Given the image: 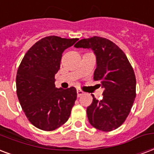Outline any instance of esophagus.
Returning <instances> with one entry per match:
<instances>
[{
    "mask_svg": "<svg viewBox=\"0 0 154 154\" xmlns=\"http://www.w3.org/2000/svg\"><path fill=\"white\" fill-rule=\"evenodd\" d=\"M77 97H81L84 94V92L82 91V90H79V89H77Z\"/></svg>",
    "mask_w": 154,
    "mask_h": 154,
    "instance_id": "obj_1",
    "label": "esophagus"
}]
</instances>
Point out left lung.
Wrapping results in <instances>:
<instances>
[{
	"label": "left lung",
	"instance_id": "8db88e82",
	"mask_svg": "<svg viewBox=\"0 0 154 154\" xmlns=\"http://www.w3.org/2000/svg\"><path fill=\"white\" fill-rule=\"evenodd\" d=\"M76 48H91L96 55L97 68L94 80L104 89L103 99L87 107V117L94 128L111 132L118 128L130 113L136 98V76L126 55L116 43L106 38L94 36L83 38Z\"/></svg>",
	"mask_w": 154,
	"mask_h": 154
}]
</instances>
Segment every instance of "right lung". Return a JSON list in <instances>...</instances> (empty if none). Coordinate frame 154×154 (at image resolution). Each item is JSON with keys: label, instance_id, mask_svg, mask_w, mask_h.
Instances as JSON below:
<instances>
[{"label": "right lung", "instance_id": "right-lung-1", "mask_svg": "<svg viewBox=\"0 0 154 154\" xmlns=\"http://www.w3.org/2000/svg\"><path fill=\"white\" fill-rule=\"evenodd\" d=\"M78 38L51 35L34 44L26 53L16 76L17 95L28 120L43 131H53L69 119L77 99L75 87L57 89L55 75L62 53Z\"/></svg>", "mask_w": 154, "mask_h": 154}]
</instances>
